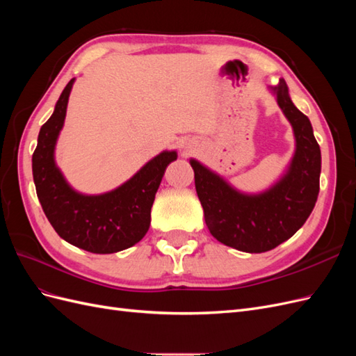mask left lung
Masks as SVG:
<instances>
[{
    "label": "left lung",
    "mask_w": 356,
    "mask_h": 356,
    "mask_svg": "<svg viewBox=\"0 0 356 356\" xmlns=\"http://www.w3.org/2000/svg\"><path fill=\"white\" fill-rule=\"evenodd\" d=\"M293 126L296 152L285 174L266 191L248 195L196 159L190 160L204 222L218 242L243 252H266L288 241L314 211L321 148L310 120L293 104L284 79L268 88Z\"/></svg>",
    "instance_id": "8db88e82"
}]
</instances>
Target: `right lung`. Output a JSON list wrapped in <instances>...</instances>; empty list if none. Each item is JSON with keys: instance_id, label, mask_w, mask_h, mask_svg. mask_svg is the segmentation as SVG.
Segmentation results:
<instances>
[{"instance_id": "add662e5", "label": "right lung", "mask_w": 356, "mask_h": 356, "mask_svg": "<svg viewBox=\"0 0 356 356\" xmlns=\"http://www.w3.org/2000/svg\"><path fill=\"white\" fill-rule=\"evenodd\" d=\"M74 80L65 86L55 111L40 129L32 154V175L42 211L63 241L93 254H113L134 246L148 232L160 181L178 154L161 152L124 184L104 195L75 191L55 161Z\"/></svg>"}]
</instances>
